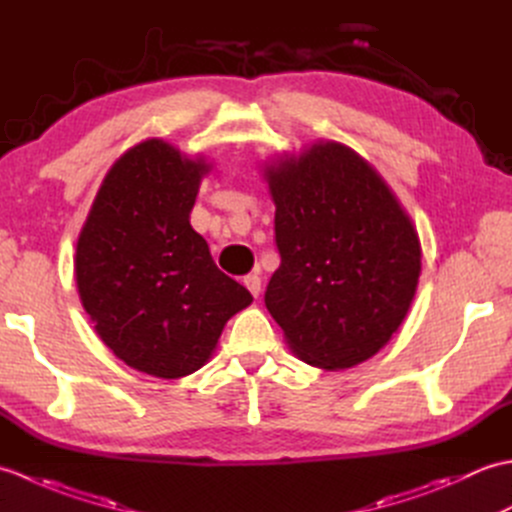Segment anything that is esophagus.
<instances>
[{
    "mask_svg": "<svg viewBox=\"0 0 512 512\" xmlns=\"http://www.w3.org/2000/svg\"><path fill=\"white\" fill-rule=\"evenodd\" d=\"M244 286L250 290V295L257 297L259 292H262V277H259L257 273L246 275V277H244Z\"/></svg>",
    "mask_w": 512,
    "mask_h": 512,
    "instance_id": "esophagus-1",
    "label": "esophagus"
}]
</instances>
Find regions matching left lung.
<instances>
[{
	"label": "left lung",
	"instance_id": "8db88e82",
	"mask_svg": "<svg viewBox=\"0 0 512 512\" xmlns=\"http://www.w3.org/2000/svg\"><path fill=\"white\" fill-rule=\"evenodd\" d=\"M281 264L266 308L290 350L347 369L383 347L416 295L420 242L396 195L341 143H317L266 167Z\"/></svg>",
	"mask_w": 512,
	"mask_h": 512
}]
</instances>
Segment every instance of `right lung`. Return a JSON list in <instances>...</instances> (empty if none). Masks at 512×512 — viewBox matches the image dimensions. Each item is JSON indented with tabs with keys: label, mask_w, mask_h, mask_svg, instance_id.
Instances as JSON below:
<instances>
[{
	"label": "right lung",
	"mask_w": 512,
	"mask_h": 512,
	"mask_svg": "<svg viewBox=\"0 0 512 512\" xmlns=\"http://www.w3.org/2000/svg\"><path fill=\"white\" fill-rule=\"evenodd\" d=\"M211 165L151 138L114 162L76 242L74 275L103 343L158 378L209 361L253 295L215 266L189 222Z\"/></svg>",
	"instance_id": "right-lung-1"
}]
</instances>
